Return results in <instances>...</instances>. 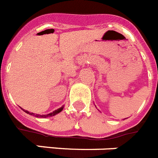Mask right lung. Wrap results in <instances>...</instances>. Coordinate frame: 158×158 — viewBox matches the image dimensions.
Returning <instances> with one entry per match:
<instances>
[{
    "label": "right lung",
    "mask_w": 158,
    "mask_h": 158,
    "mask_svg": "<svg viewBox=\"0 0 158 158\" xmlns=\"http://www.w3.org/2000/svg\"><path fill=\"white\" fill-rule=\"evenodd\" d=\"M63 109V107H61V108H58L57 110H55V111H54L53 112H50V113L49 114H46V115H38V114H34L33 113V112H28V111H26V110H24L22 109L25 112H26L27 114H30V115H32V116H35L36 117H41V118H46V117H50V116H55L56 114L59 113L60 112H62Z\"/></svg>",
    "instance_id": "right-lung-1"
}]
</instances>
